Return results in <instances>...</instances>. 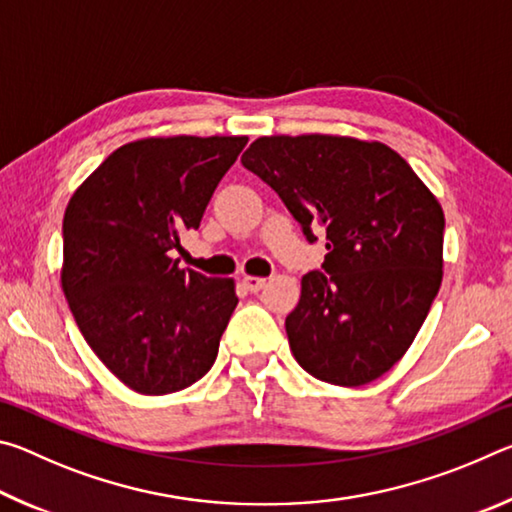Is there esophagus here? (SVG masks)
<instances>
[{
  "instance_id": "34e87169",
  "label": "esophagus",
  "mask_w": 512,
  "mask_h": 512,
  "mask_svg": "<svg viewBox=\"0 0 512 512\" xmlns=\"http://www.w3.org/2000/svg\"><path fill=\"white\" fill-rule=\"evenodd\" d=\"M241 282H244V287H246L250 293H257V291H262V289L266 287L264 277H255V275H246Z\"/></svg>"
}]
</instances>
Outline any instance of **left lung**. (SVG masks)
<instances>
[{
  "label": "left lung",
  "instance_id": "8db88e82",
  "mask_svg": "<svg viewBox=\"0 0 512 512\" xmlns=\"http://www.w3.org/2000/svg\"><path fill=\"white\" fill-rule=\"evenodd\" d=\"M241 164L275 189L302 225L327 232L325 273L302 275L287 316L311 377L363 386L411 348L443 282L445 214L400 153L341 135L259 137Z\"/></svg>",
  "mask_w": 512,
  "mask_h": 512
}]
</instances>
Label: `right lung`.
<instances>
[{"label": "right lung", "instance_id": "right-lung-1", "mask_svg": "<svg viewBox=\"0 0 512 512\" xmlns=\"http://www.w3.org/2000/svg\"><path fill=\"white\" fill-rule=\"evenodd\" d=\"M248 137H146L119 146L69 198L63 282L76 325L142 395L183 391L212 368L235 280L185 271L171 250L196 230Z\"/></svg>", "mask_w": 512, "mask_h": 512}]
</instances>
